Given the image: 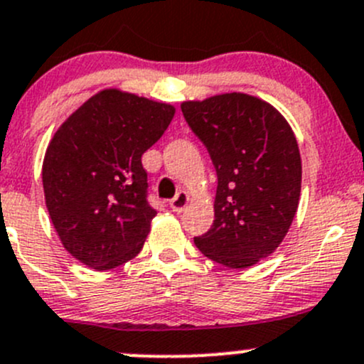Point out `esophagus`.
Listing matches in <instances>:
<instances>
[{
  "label": "esophagus",
  "instance_id": "34e87169",
  "mask_svg": "<svg viewBox=\"0 0 364 364\" xmlns=\"http://www.w3.org/2000/svg\"><path fill=\"white\" fill-rule=\"evenodd\" d=\"M188 202H190V195L186 193V192H178V195H176L174 198H172L171 200V209L174 213H181V211H185V208L186 205H188Z\"/></svg>",
  "mask_w": 364,
  "mask_h": 364
}]
</instances>
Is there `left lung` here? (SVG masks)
I'll list each match as a JSON object with an SVG mask.
<instances>
[{"mask_svg":"<svg viewBox=\"0 0 364 364\" xmlns=\"http://www.w3.org/2000/svg\"><path fill=\"white\" fill-rule=\"evenodd\" d=\"M181 112L218 176L214 223L195 246L230 269L256 265L277 250L296 214V137L272 105L242 92L185 101Z\"/></svg>","mask_w":364,"mask_h":364,"instance_id":"1","label":"left lung"}]
</instances>
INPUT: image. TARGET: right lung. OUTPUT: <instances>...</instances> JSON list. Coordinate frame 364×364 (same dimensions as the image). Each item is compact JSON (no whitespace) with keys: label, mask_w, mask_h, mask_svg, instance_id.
Wrapping results in <instances>:
<instances>
[{"label":"right lung","mask_w":364,"mask_h":364,"mask_svg":"<svg viewBox=\"0 0 364 364\" xmlns=\"http://www.w3.org/2000/svg\"><path fill=\"white\" fill-rule=\"evenodd\" d=\"M176 108L131 92L92 95L45 151V204L73 258L109 270L143 250L156 211L141 156L162 137Z\"/></svg>","instance_id":"right-lung-1"}]
</instances>
